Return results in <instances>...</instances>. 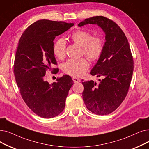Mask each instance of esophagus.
I'll return each mask as SVG.
<instances>
[{
  "instance_id": "esophagus-1",
  "label": "esophagus",
  "mask_w": 149,
  "mask_h": 149,
  "mask_svg": "<svg viewBox=\"0 0 149 149\" xmlns=\"http://www.w3.org/2000/svg\"><path fill=\"white\" fill-rule=\"evenodd\" d=\"M72 80L74 83H79L81 81V80L79 78H77V77H72Z\"/></svg>"
}]
</instances>
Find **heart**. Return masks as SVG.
Listing matches in <instances>:
<instances>
[{"mask_svg": "<svg viewBox=\"0 0 149 149\" xmlns=\"http://www.w3.org/2000/svg\"><path fill=\"white\" fill-rule=\"evenodd\" d=\"M74 42L81 46L83 54L91 60H97L101 56L104 44L102 39L98 36L92 37L91 34L88 31L79 30L70 36ZM66 42L63 38L56 40L53 46V53L59 59L65 57ZM89 67V64L85 58L80 59H70L63 64V72L68 75L79 77L86 72Z\"/></svg>", "mask_w": 149, "mask_h": 149, "instance_id": "1", "label": "heart"}]
</instances>
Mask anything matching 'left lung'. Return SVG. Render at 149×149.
I'll use <instances>...</instances> for the list:
<instances>
[{
  "mask_svg": "<svg viewBox=\"0 0 149 149\" xmlns=\"http://www.w3.org/2000/svg\"><path fill=\"white\" fill-rule=\"evenodd\" d=\"M88 24H97L105 33L103 51L90 72L104 78L98 84L82 80L83 99L93 113L107 115L115 111L127 95L133 72V58L127 38L117 24L99 16L86 19L78 26Z\"/></svg>",
  "mask_w": 149,
  "mask_h": 149,
  "instance_id": "1",
  "label": "left lung"
}]
</instances>
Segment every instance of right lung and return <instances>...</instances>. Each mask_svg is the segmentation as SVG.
Returning a JSON list of instances; mask_svg holds the SVG:
<instances>
[{
  "instance_id": "add662e5",
  "label": "right lung",
  "mask_w": 149,
  "mask_h": 149,
  "mask_svg": "<svg viewBox=\"0 0 149 149\" xmlns=\"http://www.w3.org/2000/svg\"><path fill=\"white\" fill-rule=\"evenodd\" d=\"M74 23L38 20L24 31L19 40L14 63V74L17 86L25 103L36 115L52 118L59 115L74 81L68 75L49 84L46 72L56 74L58 68L53 53L56 36L69 29Z\"/></svg>"
}]
</instances>
